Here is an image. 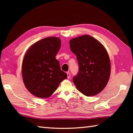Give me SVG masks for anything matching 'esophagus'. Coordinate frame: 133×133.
Wrapping results in <instances>:
<instances>
[{"mask_svg":"<svg viewBox=\"0 0 133 133\" xmlns=\"http://www.w3.org/2000/svg\"><path fill=\"white\" fill-rule=\"evenodd\" d=\"M67 78H70V76H71V74H70V73L69 72H67Z\"/></svg>","mask_w":133,"mask_h":133,"instance_id":"34e87169","label":"esophagus"}]
</instances>
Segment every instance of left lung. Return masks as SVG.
Instances as JSON below:
<instances>
[{"mask_svg": "<svg viewBox=\"0 0 133 133\" xmlns=\"http://www.w3.org/2000/svg\"><path fill=\"white\" fill-rule=\"evenodd\" d=\"M70 47L77 56L79 67L77 75L73 78L76 87L87 97L98 94L107 85L111 71L105 48L88 35L71 39Z\"/></svg>", "mask_w": 133, "mask_h": 133, "instance_id": "8db88e82", "label": "left lung"}]
</instances>
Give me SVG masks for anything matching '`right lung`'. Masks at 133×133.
<instances>
[{"mask_svg": "<svg viewBox=\"0 0 133 133\" xmlns=\"http://www.w3.org/2000/svg\"><path fill=\"white\" fill-rule=\"evenodd\" d=\"M61 45L59 38H44L32 45L24 55L22 70L23 82L36 97H50L67 77L55 58Z\"/></svg>", "mask_w": 133, "mask_h": 133, "instance_id": "obj_1", "label": "right lung"}]
</instances>
